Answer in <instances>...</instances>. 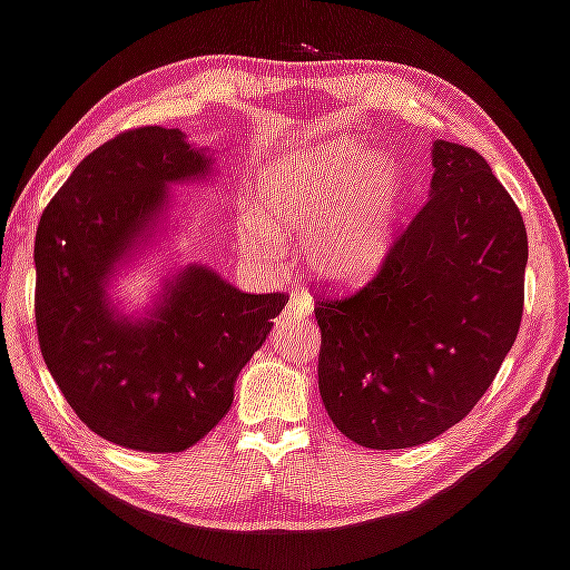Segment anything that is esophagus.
<instances>
[{
  "instance_id": "obj_1",
  "label": "esophagus",
  "mask_w": 570,
  "mask_h": 570,
  "mask_svg": "<svg viewBox=\"0 0 570 570\" xmlns=\"http://www.w3.org/2000/svg\"><path fill=\"white\" fill-rule=\"evenodd\" d=\"M311 313H313L311 297H307L305 293H295L291 301H287V307H285L283 315L287 321H301V318H307Z\"/></svg>"
}]
</instances>
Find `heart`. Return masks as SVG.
I'll return each mask as SVG.
<instances>
[{"label": "heart", "instance_id": "1", "mask_svg": "<svg viewBox=\"0 0 570 570\" xmlns=\"http://www.w3.org/2000/svg\"><path fill=\"white\" fill-rule=\"evenodd\" d=\"M401 194V171L386 154L356 141L297 148L259 171V212H239V247L255 263H275L285 239H303L313 277L361 283L386 259Z\"/></svg>", "mask_w": 570, "mask_h": 570}]
</instances>
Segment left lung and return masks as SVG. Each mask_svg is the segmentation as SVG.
<instances>
[{"label": "left lung", "instance_id": "8db88e82", "mask_svg": "<svg viewBox=\"0 0 570 570\" xmlns=\"http://www.w3.org/2000/svg\"><path fill=\"white\" fill-rule=\"evenodd\" d=\"M429 199L358 293L315 305L321 399L368 450H404L462 422L522 318L528 235L488 161L432 144Z\"/></svg>", "mask_w": 570, "mask_h": 570}]
</instances>
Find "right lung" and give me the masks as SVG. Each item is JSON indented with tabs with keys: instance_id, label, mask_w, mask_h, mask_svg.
<instances>
[{
	"instance_id": "1",
	"label": "right lung",
	"mask_w": 570,
	"mask_h": 570,
	"mask_svg": "<svg viewBox=\"0 0 570 570\" xmlns=\"http://www.w3.org/2000/svg\"><path fill=\"white\" fill-rule=\"evenodd\" d=\"M214 161L179 128L128 130L82 158L37 227L42 358L88 429L128 450L184 452L209 434L287 303L202 263L169 265L138 311L116 295L181 227L174 186L209 181Z\"/></svg>"
}]
</instances>
